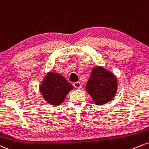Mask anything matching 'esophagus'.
I'll return each mask as SVG.
<instances>
[{
  "label": "esophagus",
  "instance_id": "34e87169",
  "mask_svg": "<svg viewBox=\"0 0 149 149\" xmlns=\"http://www.w3.org/2000/svg\"><path fill=\"white\" fill-rule=\"evenodd\" d=\"M73 87H74L75 88H76V89H80V87H81V83H80V82H73Z\"/></svg>",
  "mask_w": 149,
  "mask_h": 149
}]
</instances>
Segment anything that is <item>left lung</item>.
Wrapping results in <instances>:
<instances>
[{
	"label": "left lung",
	"mask_w": 149,
	"mask_h": 149,
	"mask_svg": "<svg viewBox=\"0 0 149 149\" xmlns=\"http://www.w3.org/2000/svg\"><path fill=\"white\" fill-rule=\"evenodd\" d=\"M116 89L117 80L114 75L99 66L92 69L86 91L96 105H103L113 99Z\"/></svg>",
	"instance_id": "1"
}]
</instances>
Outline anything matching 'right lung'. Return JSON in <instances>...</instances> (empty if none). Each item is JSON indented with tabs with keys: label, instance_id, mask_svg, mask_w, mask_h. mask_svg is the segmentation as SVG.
Returning <instances> with one entry per match:
<instances>
[{
	"label": "right lung",
	"instance_id": "add662e5",
	"mask_svg": "<svg viewBox=\"0 0 149 149\" xmlns=\"http://www.w3.org/2000/svg\"><path fill=\"white\" fill-rule=\"evenodd\" d=\"M71 89L73 86L63 76L57 73H48L40 85V92L43 97L53 105L62 103Z\"/></svg>",
	"mask_w": 149,
	"mask_h": 149
}]
</instances>
